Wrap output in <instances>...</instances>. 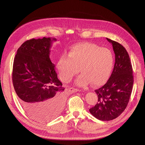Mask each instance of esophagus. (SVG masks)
<instances>
[{"instance_id":"1","label":"esophagus","mask_w":145,"mask_h":145,"mask_svg":"<svg viewBox=\"0 0 145 145\" xmlns=\"http://www.w3.org/2000/svg\"><path fill=\"white\" fill-rule=\"evenodd\" d=\"M70 90L71 91L72 93H75V92H79V91H80V90H79L78 89H75V88H71Z\"/></svg>"}]
</instances>
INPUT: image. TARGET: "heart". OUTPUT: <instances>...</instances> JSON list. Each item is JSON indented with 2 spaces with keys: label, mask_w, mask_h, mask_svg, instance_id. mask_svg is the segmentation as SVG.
I'll use <instances>...</instances> for the list:
<instances>
[{
  "label": "heart",
  "mask_w": 145,
  "mask_h": 145,
  "mask_svg": "<svg viewBox=\"0 0 145 145\" xmlns=\"http://www.w3.org/2000/svg\"><path fill=\"white\" fill-rule=\"evenodd\" d=\"M114 57L111 50L100 48L92 43L76 44L71 48L69 55L60 56L57 66L60 78L69 82L75 74H82L75 81L79 86H86L89 83L99 86L107 81L111 74Z\"/></svg>",
  "instance_id": "heart-1"
}]
</instances>
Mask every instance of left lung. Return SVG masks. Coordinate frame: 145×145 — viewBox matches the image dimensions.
<instances>
[{
  "mask_svg": "<svg viewBox=\"0 0 145 145\" xmlns=\"http://www.w3.org/2000/svg\"><path fill=\"white\" fill-rule=\"evenodd\" d=\"M112 44L115 63L108 82L95 92L98 100L89 109L96 119L109 121L118 118L126 109L133 85L132 66L125 48L120 43L106 38Z\"/></svg>",
  "mask_w": 145,
  "mask_h": 145,
  "instance_id": "obj_1",
  "label": "left lung"
}]
</instances>
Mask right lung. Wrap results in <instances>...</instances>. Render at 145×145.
Here are the masks:
<instances>
[{
  "label": "right lung",
  "mask_w": 145,
  "mask_h": 145,
  "mask_svg": "<svg viewBox=\"0 0 145 145\" xmlns=\"http://www.w3.org/2000/svg\"><path fill=\"white\" fill-rule=\"evenodd\" d=\"M55 41V38L45 37L27 40L18 49L14 59L15 92L25 112L39 121L54 118L65 105V88L50 58V49Z\"/></svg>",
  "instance_id": "1"
}]
</instances>
